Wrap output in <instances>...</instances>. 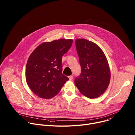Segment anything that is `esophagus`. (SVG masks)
Returning a JSON list of instances; mask_svg holds the SVG:
<instances>
[{"instance_id": "obj_1", "label": "esophagus", "mask_w": 135, "mask_h": 135, "mask_svg": "<svg viewBox=\"0 0 135 135\" xmlns=\"http://www.w3.org/2000/svg\"><path fill=\"white\" fill-rule=\"evenodd\" d=\"M68 78H69V80L70 81H72L73 80V76H69V77H68Z\"/></svg>"}]
</instances>
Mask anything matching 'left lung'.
<instances>
[{
  "instance_id": "left-lung-1",
  "label": "left lung",
  "mask_w": 135,
  "mask_h": 135,
  "mask_svg": "<svg viewBox=\"0 0 135 135\" xmlns=\"http://www.w3.org/2000/svg\"><path fill=\"white\" fill-rule=\"evenodd\" d=\"M75 44L81 73L75 79V84L85 97H99L107 89L110 79L106 57L100 47L92 42L77 39Z\"/></svg>"
}]
</instances>
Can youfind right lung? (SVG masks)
Here are the masks:
<instances>
[{"instance_id":"obj_1","label":"right lung","mask_w":135,"mask_h":135,"mask_svg":"<svg viewBox=\"0 0 135 135\" xmlns=\"http://www.w3.org/2000/svg\"><path fill=\"white\" fill-rule=\"evenodd\" d=\"M73 44V40L60 39L45 42L29 56L26 70L27 84L42 98L50 99L58 93L69 80L62 73V57Z\"/></svg>"}]
</instances>
